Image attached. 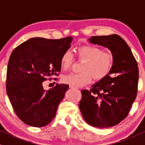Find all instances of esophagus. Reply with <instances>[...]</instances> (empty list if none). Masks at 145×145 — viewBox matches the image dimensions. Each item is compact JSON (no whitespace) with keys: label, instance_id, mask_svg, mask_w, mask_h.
Instances as JSON below:
<instances>
[{"label":"esophagus","instance_id":"34e87169","mask_svg":"<svg viewBox=\"0 0 145 145\" xmlns=\"http://www.w3.org/2000/svg\"><path fill=\"white\" fill-rule=\"evenodd\" d=\"M69 87H70V88H71V89H74V88H75V87H72V86H71V85H69Z\"/></svg>","mask_w":145,"mask_h":145}]
</instances>
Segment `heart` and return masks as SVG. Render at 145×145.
I'll return each mask as SVG.
<instances>
[{"label": "heart", "instance_id": "1", "mask_svg": "<svg viewBox=\"0 0 145 145\" xmlns=\"http://www.w3.org/2000/svg\"><path fill=\"white\" fill-rule=\"evenodd\" d=\"M79 60L84 61L82 66V73H71L63 75L61 78L64 84L74 87H81L89 84L92 77L95 80L100 81L109 74L113 66V56L109 52H105L101 48L92 45H84L76 49ZM74 61V56L67 50L61 58L62 70L69 69Z\"/></svg>", "mask_w": 145, "mask_h": 145}]
</instances>
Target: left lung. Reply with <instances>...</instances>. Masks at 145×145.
Returning a JSON list of instances; mask_svg holds the SVG:
<instances>
[{
  "label": "left lung",
  "instance_id": "1",
  "mask_svg": "<svg viewBox=\"0 0 145 145\" xmlns=\"http://www.w3.org/2000/svg\"><path fill=\"white\" fill-rule=\"evenodd\" d=\"M89 41L108 48L113 62L106 77L93 84L90 90L82 91L79 108L88 124L101 129L111 127L127 116L136 99L139 80L137 62L119 35L93 36Z\"/></svg>",
  "mask_w": 145,
  "mask_h": 145
}]
</instances>
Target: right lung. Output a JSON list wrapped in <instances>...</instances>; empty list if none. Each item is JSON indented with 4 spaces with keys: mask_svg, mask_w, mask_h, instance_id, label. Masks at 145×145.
I'll use <instances>...</instances> for the list:
<instances>
[{
    "mask_svg": "<svg viewBox=\"0 0 145 145\" xmlns=\"http://www.w3.org/2000/svg\"><path fill=\"white\" fill-rule=\"evenodd\" d=\"M72 40L71 37L59 40L35 37L11 53L6 74V92L14 112L26 124L42 127L56 116L69 85L57 84L46 91L42 82L61 71V58L69 49Z\"/></svg>",
    "mask_w": 145,
    "mask_h": 145,
    "instance_id": "obj_1",
    "label": "right lung"
}]
</instances>
